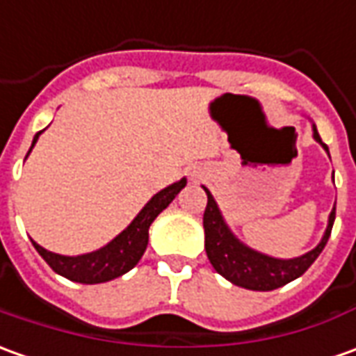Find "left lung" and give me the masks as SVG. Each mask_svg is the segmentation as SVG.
Instances as JSON below:
<instances>
[{"label":"left lung","mask_w":356,"mask_h":356,"mask_svg":"<svg viewBox=\"0 0 356 356\" xmlns=\"http://www.w3.org/2000/svg\"><path fill=\"white\" fill-rule=\"evenodd\" d=\"M314 138L316 142H320L323 149L330 154L327 146L321 142L318 130L314 127ZM207 191V210L202 216V224H204V249L209 255L212 267L216 269L218 275H222L224 279H228L229 282H234L236 286L249 290H275L289 284L290 280L302 277L306 270L310 269V265L318 259L327 239L331 236V228L335 222V207L331 210L330 222L321 241L316 248L304 253L302 257H294V259H275L269 257L265 253H259L255 249L248 248L245 243H241L232 229L228 228V224L222 218L218 204L214 197L210 195V191L207 187H202Z\"/></svg>","instance_id":"obj_1"}]
</instances>
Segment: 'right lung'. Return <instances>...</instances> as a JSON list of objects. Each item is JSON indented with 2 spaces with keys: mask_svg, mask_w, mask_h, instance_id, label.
<instances>
[{
  "mask_svg": "<svg viewBox=\"0 0 356 356\" xmlns=\"http://www.w3.org/2000/svg\"><path fill=\"white\" fill-rule=\"evenodd\" d=\"M40 134H42V130L35 134L31 149L35 147ZM31 149H29V154H31ZM185 185H187V179H181L163 191H159L158 195L149 198L146 207L138 212V216L130 222L127 229H122L117 238L108 241L105 248L86 253V255H77V257L58 255V253L40 248L33 239L31 241H33L36 251L40 253V257L50 265V269L58 275H62V277H66V279L74 280V282L99 284V282L117 279L120 275L128 273L138 261L142 259V255L147 248V229L152 226V222L158 218L161 210L168 209L169 202L177 197Z\"/></svg>",
  "mask_w": 356,
  "mask_h": 356,
  "instance_id": "obj_1",
  "label": "right lung"
}]
</instances>
